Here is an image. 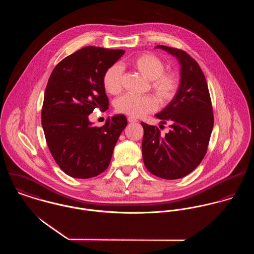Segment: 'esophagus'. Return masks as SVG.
<instances>
[{
    "instance_id": "obj_1",
    "label": "esophagus",
    "mask_w": 254,
    "mask_h": 254,
    "mask_svg": "<svg viewBox=\"0 0 254 254\" xmlns=\"http://www.w3.org/2000/svg\"><path fill=\"white\" fill-rule=\"evenodd\" d=\"M127 120H128L129 123H136V122L138 121L136 118H134V117H132V116H129V117L127 118Z\"/></svg>"
}]
</instances>
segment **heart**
Instances as JSON below:
<instances>
[{
  "label": "heart",
  "mask_w": 254,
  "mask_h": 254,
  "mask_svg": "<svg viewBox=\"0 0 254 254\" xmlns=\"http://www.w3.org/2000/svg\"><path fill=\"white\" fill-rule=\"evenodd\" d=\"M131 66L150 81V89L161 104L169 103L176 95L179 80L175 73L165 72L163 62L152 54H143L130 61ZM106 91L117 95L122 90V69L119 65L109 66L103 77ZM158 104L152 96H133L126 94L115 102V109L132 117H140L157 109Z\"/></svg>",
  "instance_id": "b5f03b06"
}]
</instances>
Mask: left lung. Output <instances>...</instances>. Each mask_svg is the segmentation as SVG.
<instances>
[{
    "label": "left lung",
    "mask_w": 254,
    "mask_h": 254,
    "mask_svg": "<svg viewBox=\"0 0 254 254\" xmlns=\"http://www.w3.org/2000/svg\"><path fill=\"white\" fill-rule=\"evenodd\" d=\"M178 61L180 84L173 100L155 116L169 122L164 137L157 127L142 122L143 159L153 175L175 180L190 174L204 157L213 129V111L204 74L186 52L158 45Z\"/></svg>",
    "instance_id": "left-lung-1"
}]
</instances>
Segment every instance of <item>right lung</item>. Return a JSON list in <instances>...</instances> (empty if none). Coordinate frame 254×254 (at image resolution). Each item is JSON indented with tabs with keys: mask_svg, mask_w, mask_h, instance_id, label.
Instances as JSON below:
<instances>
[{
	"mask_svg": "<svg viewBox=\"0 0 254 254\" xmlns=\"http://www.w3.org/2000/svg\"><path fill=\"white\" fill-rule=\"evenodd\" d=\"M124 53L92 46L82 48L64 59L49 78L42 126L54 159L70 177L88 179L103 173L127 126L123 114L109 117L99 128L88 116L95 109H109L103 77Z\"/></svg>",
	"mask_w": 254,
	"mask_h": 254,
	"instance_id": "right-lung-1",
	"label": "right lung"
}]
</instances>
